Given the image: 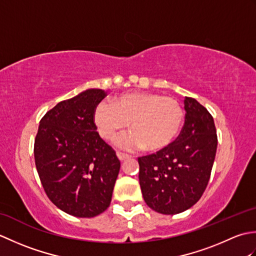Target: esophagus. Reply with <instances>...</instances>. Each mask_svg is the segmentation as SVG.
<instances>
[{
	"instance_id": "obj_1",
	"label": "esophagus",
	"mask_w": 256,
	"mask_h": 256,
	"mask_svg": "<svg viewBox=\"0 0 256 256\" xmlns=\"http://www.w3.org/2000/svg\"><path fill=\"white\" fill-rule=\"evenodd\" d=\"M116 156H118V158L120 160H125L128 158V157H130V155L121 153V152H116Z\"/></svg>"
}]
</instances>
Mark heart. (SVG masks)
<instances>
[{"label":"heart","mask_w":256,"mask_h":256,"mask_svg":"<svg viewBox=\"0 0 256 256\" xmlns=\"http://www.w3.org/2000/svg\"><path fill=\"white\" fill-rule=\"evenodd\" d=\"M184 118V108L175 98L154 92L124 94L112 103H99L94 111L98 132L104 140H113L130 123L132 131L116 142L125 150L166 148L178 136Z\"/></svg>","instance_id":"heart-1"}]
</instances>
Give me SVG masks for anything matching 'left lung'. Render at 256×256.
<instances>
[{"mask_svg":"<svg viewBox=\"0 0 256 256\" xmlns=\"http://www.w3.org/2000/svg\"><path fill=\"white\" fill-rule=\"evenodd\" d=\"M184 124L166 148L138 157L140 186L150 209L176 214L201 198L209 182L218 138L214 118L194 98H184Z\"/></svg>","mask_w":256,"mask_h":256,"instance_id":"1","label":"left lung"}]
</instances>
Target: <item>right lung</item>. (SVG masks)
Returning <instances> with one entry per match:
<instances>
[{
    "label": "right lung",
    "instance_id": "add662e5",
    "mask_svg": "<svg viewBox=\"0 0 256 256\" xmlns=\"http://www.w3.org/2000/svg\"><path fill=\"white\" fill-rule=\"evenodd\" d=\"M106 92L89 89L59 102L40 122L34 157L52 202L79 218L110 206L121 162L96 132L94 111Z\"/></svg>",
    "mask_w": 256,
    "mask_h": 256
}]
</instances>
